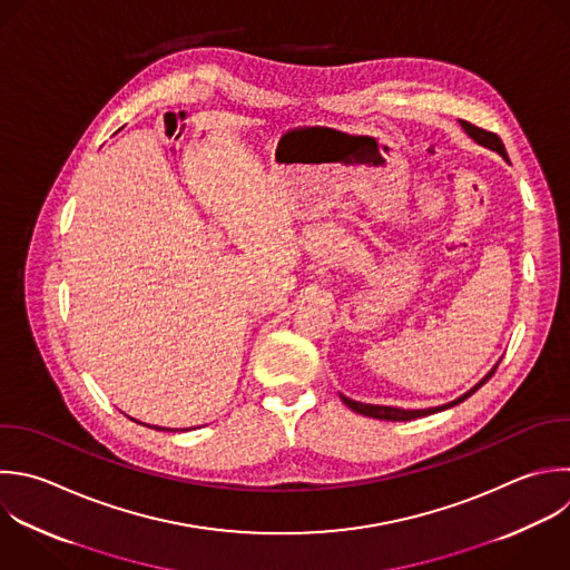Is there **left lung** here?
Returning <instances> with one entry per match:
<instances>
[{"mask_svg":"<svg viewBox=\"0 0 570 570\" xmlns=\"http://www.w3.org/2000/svg\"><path fill=\"white\" fill-rule=\"evenodd\" d=\"M461 127L465 129V134L470 136V138H474L479 145H483V147H490V149H494L497 154H501L505 160H508V154H505V147H503V142H501V138L497 136V134H492V131H485V129H481V127H476V125H470V122H465V120H461ZM494 370H497V365L470 390V392H465L463 396H459V399H454L452 403H445V405H439V407H428V410H401V407H392V405H370V403H361V401H354V399H347V396H343L341 394V401L347 405V407H352L354 412H358V414H365V416H372V419H385V421H410V419H419V416H428V414H434V412H441V410H445V407H452V405H459L461 401H465L470 394H474L492 374H494Z\"/></svg>","mask_w":570,"mask_h":570,"instance_id":"obj_1","label":"left lung"}]
</instances>
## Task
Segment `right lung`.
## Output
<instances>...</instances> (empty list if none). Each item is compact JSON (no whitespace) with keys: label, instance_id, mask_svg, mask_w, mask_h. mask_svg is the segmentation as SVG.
Here are the masks:
<instances>
[{"label":"right lung","instance_id":"add662e5","mask_svg":"<svg viewBox=\"0 0 570 570\" xmlns=\"http://www.w3.org/2000/svg\"><path fill=\"white\" fill-rule=\"evenodd\" d=\"M156 430H165V428H158V425H156Z\"/></svg>","mask_w":570,"mask_h":570}]
</instances>
